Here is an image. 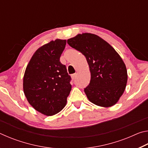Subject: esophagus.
<instances>
[{
  "label": "esophagus",
  "mask_w": 148,
  "mask_h": 148,
  "mask_svg": "<svg viewBox=\"0 0 148 148\" xmlns=\"http://www.w3.org/2000/svg\"><path fill=\"white\" fill-rule=\"evenodd\" d=\"M76 76H77V74H72V79H76Z\"/></svg>",
  "instance_id": "1"
}]
</instances>
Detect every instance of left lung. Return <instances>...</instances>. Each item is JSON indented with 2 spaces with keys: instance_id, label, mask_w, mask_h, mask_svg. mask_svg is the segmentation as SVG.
<instances>
[{
  "instance_id": "left-lung-1",
  "label": "left lung",
  "mask_w": 148,
  "mask_h": 148,
  "mask_svg": "<svg viewBox=\"0 0 148 148\" xmlns=\"http://www.w3.org/2000/svg\"><path fill=\"white\" fill-rule=\"evenodd\" d=\"M86 57L91 72L84 91L92 103L102 107L116 104L127 82L126 66L117 51L96 34L83 33L67 40Z\"/></svg>"
}]
</instances>
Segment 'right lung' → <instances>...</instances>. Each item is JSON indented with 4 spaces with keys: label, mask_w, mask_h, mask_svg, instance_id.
<instances>
[{
    "label": "right lung",
    "mask_w": 148,
    "mask_h": 148,
    "mask_svg": "<svg viewBox=\"0 0 148 148\" xmlns=\"http://www.w3.org/2000/svg\"><path fill=\"white\" fill-rule=\"evenodd\" d=\"M66 40L57 39L36 50L23 77V91L29 104L46 116H53L65 106L71 91L66 66L60 62Z\"/></svg>",
    "instance_id": "right-lung-1"
}]
</instances>
